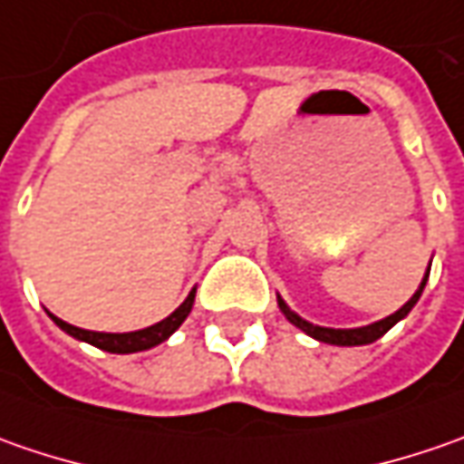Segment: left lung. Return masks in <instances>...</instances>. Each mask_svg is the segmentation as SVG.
I'll return each mask as SVG.
<instances>
[{
  "label": "left lung",
  "mask_w": 464,
  "mask_h": 464,
  "mask_svg": "<svg viewBox=\"0 0 464 464\" xmlns=\"http://www.w3.org/2000/svg\"><path fill=\"white\" fill-rule=\"evenodd\" d=\"M429 268H431V263H429ZM426 281H429V271L423 274V281L419 284L416 295L411 296V299L402 304L401 310L392 312V314H387V317L377 320V323H372V325H362V328H323V325H312V323H307L304 317H299V314H296V312L292 310L281 296H276V299H278V310L284 312V317H286L292 325H296L299 330H304V333H307L310 338H314V341H320V343H330V346H366V343H374L377 338H382L387 330L392 328L395 323H401L402 317L416 307V302H419L420 295H423Z\"/></svg>",
  "instance_id": "left-lung-1"
}]
</instances>
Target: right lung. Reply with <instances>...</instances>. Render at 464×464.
Wrapping results in <instances>:
<instances>
[{"label":"right lung","instance_id":"add662e5","mask_svg":"<svg viewBox=\"0 0 464 464\" xmlns=\"http://www.w3.org/2000/svg\"><path fill=\"white\" fill-rule=\"evenodd\" d=\"M193 299H196V289H190V295L186 296V302L172 312V314H168L165 320L154 323L150 328L131 330V333H98V330H84L77 328V325H69V323H63L62 317H56V314H51V312H48V317H51L63 333H69L72 338L84 341V343H90V346L102 348V351H108V353H136V351H147V348L165 343L169 335L183 325V320H186L188 314H190Z\"/></svg>","mask_w":464,"mask_h":464}]
</instances>
